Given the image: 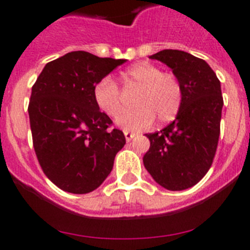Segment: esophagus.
I'll use <instances>...</instances> for the list:
<instances>
[{
	"label": "esophagus",
	"instance_id": "1",
	"mask_svg": "<svg viewBox=\"0 0 250 250\" xmlns=\"http://www.w3.org/2000/svg\"><path fill=\"white\" fill-rule=\"evenodd\" d=\"M125 140L131 141L133 137L136 136V135H135V133H132V132H129V131H125Z\"/></svg>",
	"mask_w": 250,
	"mask_h": 250
}]
</instances>
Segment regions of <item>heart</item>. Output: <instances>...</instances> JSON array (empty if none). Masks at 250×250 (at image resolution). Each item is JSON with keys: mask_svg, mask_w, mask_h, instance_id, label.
Instances as JSON below:
<instances>
[{"mask_svg": "<svg viewBox=\"0 0 250 250\" xmlns=\"http://www.w3.org/2000/svg\"><path fill=\"white\" fill-rule=\"evenodd\" d=\"M125 84L140 88L135 98L136 109L125 113L117 119V125L125 131L149 128L158 119L168 123L178 115L183 101V90L179 80L171 74L149 62H141L125 72ZM96 105L110 118H117L125 109V96L111 76H105L94 85Z\"/></svg>", "mask_w": 250, "mask_h": 250, "instance_id": "heart-1", "label": "heart"}]
</instances>
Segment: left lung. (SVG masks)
I'll return each mask as SVG.
<instances>
[{
    "label": "left lung",
    "instance_id": "left-lung-1",
    "mask_svg": "<svg viewBox=\"0 0 250 250\" xmlns=\"http://www.w3.org/2000/svg\"><path fill=\"white\" fill-rule=\"evenodd\" d=\"M172 70L183 90V101L172 123L148 133L150 148L143 162L161 187L183 190L209 171L221 132V82L205 61L182 50L166 49L149 57Z\"/></svg>",
    "mask_w": 250,
    "mask_h": 250
}]
</instances>
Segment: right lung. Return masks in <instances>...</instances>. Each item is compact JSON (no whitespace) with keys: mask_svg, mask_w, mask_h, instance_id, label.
I'll return each instance as SVG.
<instances>
[{"mask_svg":"<svg viewBox=\"0 0 250 250\" xmlns=\"http://www.w3.org/2000/svg\"><path fill=\"white\" fill-rule=\"evenodd\" d=\"M125 60L78 50L45 64L28 105L33 148L44 174L62 190L97 189L125 144L121 129L101 113L94 85Z\"/></svg>","mask_w":250,"mask_h":250,"instance_id":"add662e5","label":"right lung"}]
</instances>
